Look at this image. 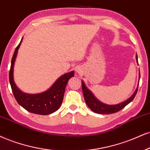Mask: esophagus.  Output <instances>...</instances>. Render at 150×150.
Masks as SVG:
<instances>
[{
    "instance_id": "obj_1",
    "label": "esophagus",
    "mask_w": 150,
    "mask_h": 150,
    "mask_svg": "<svg viewBox=\"0 0 150 150\" xmlns=\"http://www.w3.org/2000/svg\"><path fill=\"white\" fill-rule=\"evenodd\" d=\"M76 71L77 72L78 74H80L81 72V69L80 67H76Z\"/></svg>"
}]
</instances>
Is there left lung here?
Returning <instances> with one entry per match:
<instances>
[{
  "label": "left lung",
  "mask_w": 150,
  "mask_h": 150,
  "mask_svg": "<svg viewBox=\"0 0 150 150\" xmlns=\"http://www.w3.org/2000/svg\"><path fill=\"white\" fill-rule=\"evenodd\" d=\"M136 62H137V63L138 64L137 54L136 55ZM139 79H140V71H139ZM81 83H82V89H83V96H84V99H85V101H86V104L88 105V106L91 109V110L96 112V113L106 114V115L115 113V112L120 111V110H122L123 108H125L127 105H128L129 103L132 102L133 99H134L136 93H137L138 88V87H137V88H136V90H135L134 94H133V95L131 96L128 99H127L126 101H123V102L120 103H118V104L108 105V104H106V103H103L101 102V101L98 100L97 98L95 97V95L92 94V92L90 91L88 88H87L83 81H82Z\"/></svg>",
  "instance_id": "1"
}]
</instances>
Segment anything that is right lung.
<instances>
[{
  "label": "right lung",
  "mask_w": 150,
  "mask_h": 150,
  "mask_svg": "<svg viewBox=\"0 0 150 150\" xmlns=\"http://www.w3.org/2000/svg\"><path fill=\"white\" fill-rule=\"evenodd\" d=\"M22 40L16 47L13 55L10 70V83L12 90L18 104L32 113L49 115L56 111L62 104L64 94L68 81L74 76V71L66 73L58 78L52 86L47 91L39 94H28L20 90L16 86L14 80V65L17 55L18 50Z\"/></svg>",
  "instance_id": "obj_1"
}]
</instances>
